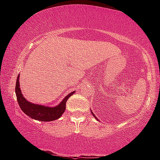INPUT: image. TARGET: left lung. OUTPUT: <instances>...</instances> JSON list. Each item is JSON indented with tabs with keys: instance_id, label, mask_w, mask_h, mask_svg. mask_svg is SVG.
Instances as JSON below:
<instances>
[{
	"instance_id": "left-lung-1",
	"label": "left lung",
	"mask_w": 160,
	"mask_h": 160,
	"mask_svg": "<svg viewBox=\"0 0 160 160\" xmlns=\"http://www.w3.org/2000/svg\"><path fill=\"white\" fill-rule=\"evenodd\" d=\"M90 112H91V113H92V116H94V117L96 118V120H97V121H99V120H98V118H97V116H96L95 115H94V113H93V112H92V110H90Z\"/></svg>"
}]
</instances>
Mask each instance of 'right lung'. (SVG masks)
I'll list each match as a JSON object with an SVG mask.
<instances>
[{
    "label": "right lung",
    "instance_id": "obj_1",
    "mask_svg": "<svg viewBox=\"0 0 160 160\" xmlns=\"http://www.w3.org/2000/svg\"><path fill=\"white\" fill-rule=\"evenodd\" d=\"M20 74L17 78L15 85V94L18 102L22 111L29 117L40 121H52L58 119L66 110V102L75 91L72 92L64 97L63 99L55 107H47L44 105L34 104L25 99L20 88Z\"/></svg>",
    "mask_w": 160,
    "mask_h": 160
}]
</instances>
